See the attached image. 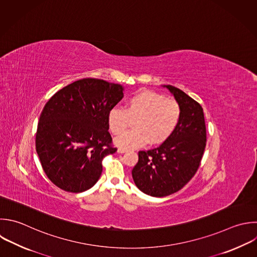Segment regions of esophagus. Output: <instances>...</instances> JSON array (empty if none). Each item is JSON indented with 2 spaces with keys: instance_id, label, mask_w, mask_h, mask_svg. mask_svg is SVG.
<instances>
[{
  "instance_id": "34e87169",
  "label": "esophagus",
  "mask_w": 257,
  "mask_h": 257,
  "mask_svg": "<svg viewBox=\"0 0 257 257\" xmlns=\"http://www.w3.org/2000/svg\"><path fill=\"white\" fill-rule=\"evenodd\" d=\"M125 152H126V150L123 149V148H118V149H117V153H118V154H122V153H125Z\"/></svg>"
}]
</instances>
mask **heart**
Here are the masks:
<instances>
[{
  "label": "heart",
  "mask_w": 257,
  "mask_h": 257,
  "mask_svg": "<svg viewBox=\"0 0 257 257\" xmlns=\"http://www.w3.org/2000/svg\"><path fill=\"white\" fill-rule=\"evenodd\" d=\"M136 118L135 130L121 135L115 141L120 148H138L148 142L151 145L164 143L177 130L182 118V108L173 98H166L149 89H141L127 98L125 109L113 107L109 110V130L118 136L127 128L130 119Z\"/></svg>",
  "instance_id": "1"
}]
</instances>
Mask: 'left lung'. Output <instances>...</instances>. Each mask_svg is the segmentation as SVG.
<instances>
[{
    "instance_id": "obj_1",
    "label": "left lung",
    "mask_w": 257,
    "mask_h": 257,
    "mask_svg": "<svg viewBox=\"0 0 257 257\" xmlns=\"http://www.w3.org/2000/svg\"><path fill=\"white\" fill-rule=\"evenodd\" d=\"M167 87L182 108L175 133L158 148L139 152L132 171L137 187L147 195L165 197L181 190L196 174L206 147L203 108L181 89Z\"/></svg>"
}]
</instances>
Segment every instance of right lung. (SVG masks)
Returning a JSON list of instances; mask_svg holds the SVG:
<instances>
[{"instance_id": "right-lung-1", "label": "right lung", "mask_w": 257, "mask_h": 257, "mask_svg": "<svg viewBox=\"0 0 257 257\" xmlns=\"http://www.w3.org/2000/svg\"><path fill=\"white\" fill-rule=\"evenodd\" d=\"M123 88L83 78L58 90L45 104L37 126L36 152L48 179L66 192L90 189L102 172V160L114 154L107 116L123 97Z\"/></svg>"}]
</instances>
